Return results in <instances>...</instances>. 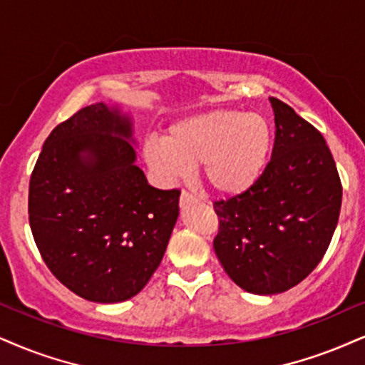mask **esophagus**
I'll return each instance as SVG.
<instances>
[{
  "label": "esophagus",
  "instance_id": "34e87169",
  "mask_svg": "<svg viewBox=\"0 0 365 365\" xmlns=\"http://www.w3.org/2000/svg\"><path fill=\"white\" fill-rule=\"evenodd\" d=\"M196 201H197V197L192 195V192H190V191H182L181 192V197H179V203H181V206L196 203Z\"/></svg>",
  "mask_w": 365,
  "mask_h": 365
}]
</instances>
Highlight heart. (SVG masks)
Returning a JSON list of instances; mask_svg holds the SVG:
<instances>
[{"label":"heart","instance_id":"heart-1","mask_svg":"<svg viewBox=\"0 0 365 365\" xmlns=\"http://www.w3.org/2000/svg\"><path fill=\"white\" fill-rule=\"evenodd\" d=\"M271 128L260 115L211 110L170 125L165 138L145 145V160L160 178H182L200 164L203 181L220 195H240L264 173Z\"/></svg>","mask_w":365,"mask_h":365}]
</instances>
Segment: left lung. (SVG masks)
Here are the masks:
<instances>
[{
	"label": "left lung",
	"instance_id": "obj_1",
	"mask_svg": "<svg viewBox=\"0 0 365 365\" xmlns=\"http://www.w3.org/2000/svg\"><path fill=\"white\" fill-rule=\"evenodd\" d=\"M271 160L249 190L215 201L213 240L225 272L242 289L277 294L323 259L339 223L341 182L323 135L277 98Z\"/></svg>",
	"mask_w": 365,
	"mask_h": 365
}]
</instances>
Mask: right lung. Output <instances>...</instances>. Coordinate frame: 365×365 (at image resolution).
<instances>
[{
	"label": "right lung",
	"instance_id": "1",
	"mask_svg": "<svg viewBox=\"0 0 365 365\" xmlns=\"http://www.w3.org/2000/svg\"><path fill=\"white\" fill-rule=\"evenodd\" d=\"M132 123L103 103L58 123L29 186V222L43 262L94 303H120L159 267L179 190H157L135 165Z\"/></svg>",
	"mask_w": 365,
	"mask_h": 365
}]
</instances>
